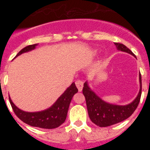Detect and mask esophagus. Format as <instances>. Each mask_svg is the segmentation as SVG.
Listing matches in <instances>:
<instances>
[{
  "label": "esophagus",
  "mask_w": 150,
  "mask_h": 150,
  "mask_svg": "<svg viewBox=\"0 0 150 150\" xmlns=\"http://www.w3.org/2000/svg\"><path fill=\"white\" fill-rule=\"evenodd\" d=\"M75 84H76V87H77L79 91H81L82 89H83V82L82 81L81 79H76V83H75Z\"/></svg>",
  "instance_id": "obj_1"
}]
</instances>
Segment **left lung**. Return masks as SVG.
I'll return each instance as SVG.
<instances>
[{"mask_svg": "<svg viewBox=\"0 0 150 150\" xmlns=\"http://www.w3.org/2000/svg\"><path fill=\"white\" fill-rule=\"evenodd\" d=\"M115 45L117 47V50L134 55V54L122 43H115ZM140 91L135 100L128 105L120 106L108 104L102 100L90 89L87 83H85L83 85V93L86 98L88 116L91 122L99 127H107L124 121L130 117L137 109L141 97L142 82L140 74Z\"/></svg>", "mask_w": 150, "mask_h": 150, "instance_id": "8db88e82", "label": "left lung"}]
</instances>
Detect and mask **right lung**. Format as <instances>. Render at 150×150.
I'll return each mask as SVG.
<instances>
[{"mask_svg": "<svg viewBox=\"0 0 150 150\" xmlns=\"http://www.w3.org/2000/svg\"><path fill=\"white\" fill-rule=\"evenodd\" d=\"M38 44L29 45L22 49L16 56L21 55L23 52L30 51L35 49ZM78 91L75 83H73L69 88H67L64 92L61 95L53 105L50 108L41 112H28L21 110L12 102L9 97L10 103L17 117L20 119L22 122L30 126L38 127V128L52 129L60 126L62 123L64 122L67 117V110L72 98Z\"/></svg>", "mask_w": 150, "mask_h": 150, "instance_id": "add662e5", "label": "right lung"}]
</instances>
